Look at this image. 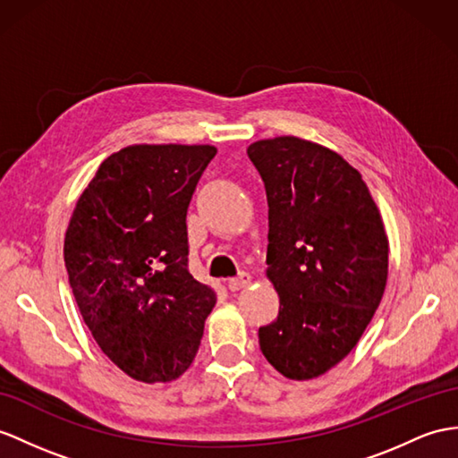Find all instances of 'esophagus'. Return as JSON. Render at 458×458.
I'll use <instances>...</instances> for the list:
<instances>
[{"label":"esophagus","mask_w":458,"mask_h":458,"mask_svg":"<svg viewBox=\"0 0 458 458\" xmlns=\"http://www.w3.org/2000/svg\"><path fill=\"white\" fill-rule=\"evenodd\" d=\"M250 280H252V277L249 274H241L239 277H233V280H229L227 287L231 289V292H239V289L250 285Z\"/></svg>","instance_id":"obj_1"}]
</instances>
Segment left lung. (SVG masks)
<instances>
[{
    "instance_id": "left-lung-1",
    "label": "left lung",
    "mask_w": 458,
    "mask_h": 458,
    "mask_svg": "<svg viewBox=\"0 0 458 458\" xmlns=\"http://www.w3.org/2000/svg\"><path fill=\"white\" fill-rule=\"evenodd\" d=\"M267 198V280L280 313L259 330L284 377L307 381L348 355L381 303L388 239L369 188L342 155L295 136L249 145Z\"/></svg>"
}]
</instances>
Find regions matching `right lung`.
<instances>
[{
	"instance_id": "add662e5",
	"label": "right lung",
	"mask_w": 458,
	"mask_h": 458,
	"mask_svg": "<svg viewBox=\"0 0 458 458\" xmlns=\"http://www.w3.org/2000/svg\"><path fill=\"white\" fill-rule=\"evenodd\" d=\"M214 145H128L75 204L64 262L87 328L128 377L169 383L191 367L216 292L188 272L186 211Z\"/></svg>"
}]
</instances>
